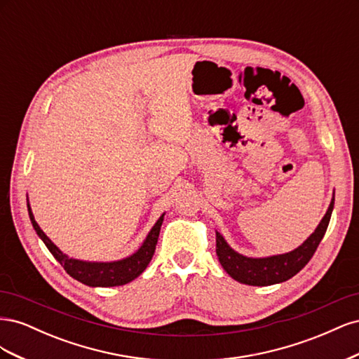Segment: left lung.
Segmentation results:
<instances>
[{"mask_svg": "<svg viewBox=\"0 0 359 359\" xmlns=\"http://www.w3.org/2000/svg\"><path fill=\"white\" fill-rule=\"evenodd\" d=\"M332 208L334 199L314 233H311L309 240L302 245L286 255L271 256L264 259L245 257L235 253L233 250L226 244L224 238L217 232L215 250L222 266L232 278L250 286H269L292 278L309 264V260L318 250L325 232L328 229Z\"/></svg>", "mask_w": 359, "mask_h": 359, "instance_id": "left-lung-1", "label": "left lung"}]
</instances>
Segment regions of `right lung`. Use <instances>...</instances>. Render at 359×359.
<instances>
[{
  "label": "right lung",
  "instance_id": "obj_1",
  "mask_svg": "<svg viewBox=\"0 0 359 359\" xmlns=\"http://www.w3.org/2000/svg\"><path fill=\"white\" fill-rule=\"evenodd\" d=\"M28 212H29L32 227H34L37 235L41 238V241L45 243V245L49 248L52 256L58 260L64 269H66V273L86 286H100V287L121 286V285L130 283V281L135 280L137 276L144 273L145 268L149 264V260L153 259V255L156 252L160 227L163 223V215H161L157 220V223L154 224L153 229H151V232L148 233L142 247H140L133 256L118 260V262H111V264H97V262L93 264V262H82V260L70 259L69 256L60 252L58 247L49 240V238L45 235V232H43L39 227V224L36 223L34 215H32L29 210V205H28Z\"/></svg>",
  "mask_w": 359,
  "mask_h": 359
}]
</instances>
